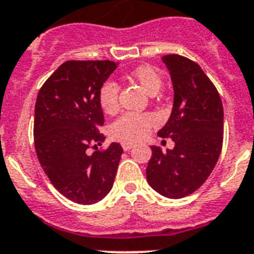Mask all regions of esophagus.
Wrapping results in <instances>:
<instances>
[{
	"mask_svg": "<svg viewBox=\"0 0 254 254\" xmlns=\"http://www.w3.org/2000/svg\"><path fill=\"white\" fill-rule=\"evenodd\" d=\"M121 147H123V149H124V151H129V149H131L134 147V143L123 142L121 143Z\"/></svg>",
	"mask_w": 254,
	"mask_h": 254,
	"instance_id": "obj_1",
	"label": "esophagus"
}]
</instances>
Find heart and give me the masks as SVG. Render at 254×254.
<instances>
[{"label":"heart","mask_w":254,"mask_h":254,"mask_svg":"<svg viewBox=\"0 0 254 254\" xmlns=\"http://www.w3.org/2000/svg\"><path fill=\"white\" fill-rule=\"evenodd\" d=\"M131 76L151 96L158 93L164 85L162 75L152 66H139L134 70ZM98 100L105 112L112 114L116 111L119 107V85L112 80L105 81L100 89ZM157 121V116L149 112H127L112 123L110 133L115 139L134 142L144 138Z\"/></svg>","instance_id":"b5f03b06"}]
</instances>
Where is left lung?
Here are the masks:
<instances>
[{
  "label": "left lung",
  "instance_id": "8db88e82",
  "mask_svg": "<svg viewBox=\"0 0 254 254\" xmlns=\"http://www.w3.org/2000/svg\"><path fill=\"white\" fill-rule=\"evenodd\" d=\"M174 88L173 111L158 131L173 149L152 145L147 182L167 198L197 190L212 173L222 148L224 109L219 92L198 64L179 55L162 57Z\"/></svg>",
  "mask_w": 254,
  "mask_h": 254
}]
</instances>
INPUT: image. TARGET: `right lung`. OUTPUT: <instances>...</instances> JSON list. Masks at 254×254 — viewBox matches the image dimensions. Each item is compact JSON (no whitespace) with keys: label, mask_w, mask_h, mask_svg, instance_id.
I'll use <instances>...</instances> for the list:
<instances>
[{"label":"right lung","mask_w":254,"mask_h":254,"mask_svg":"<svg viewBox=\"0 0 254 254\" xmlns=\"http://www.w3.org/2000/svg\"><path fill=\"white\" fill-rule=\"evenodd\" d=\"M112 61H66L39 90L34 110V145L39 164L55 188L79 204H93L114 185L123 148L101 145L105 123L98 94L116 70Z\"/></svg>","instance_id":"add662e5"}]
</instances>
